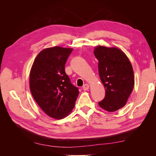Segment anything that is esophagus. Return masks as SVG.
I'll return each instance as SVG.
<instances>
[{
	"mask_svg": "<svg viewBox=\"0 0 156 156\" xmlns=\"http://www.w3.org/2000/svg\"><path fill=\"white\" fill-rule=\"evenodd\" d=\"M89 88H90V86H89V84H84V85L83 87V89L84 90V91L88 90L89 89Z\"/></svg>",
	"mask_w": 156,
	"mask_h": 156,
	"instance_id": "obj_1",
	"label": "esophagus"
}]
</instances>
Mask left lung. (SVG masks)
<instances>
[{"mask_svg": "<svg viewBox=\"0 0 156 156\" xmlns=\"http://www.w3.org/2000/svg\"><path fill=\"white\" fill-rule=\"evenodd\" d=\"M94 53L99 61V75L105 89V96L98 104L108 112H115L126 104L133 91V67L127 55L115 47L98 45Z\"/></svg>", "mask_w": 156, "mask_h": 156, "instance_id": "obj_1", "label": "left lung"}]
</instances>
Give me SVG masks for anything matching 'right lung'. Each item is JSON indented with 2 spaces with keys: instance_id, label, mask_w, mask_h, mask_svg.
<instances>
[{
  "instance_id": "obj_1",
  "label": "right lung",
  "mask_w": 156,
  "mask_h": 156,
  "mask_svg": "<svg viewBox=\"0 0 156 156\" xmlns=\"http://www.w3.org/2000/svg\"><path fill=\"white\" fill-rule=\"evenodd\" d=\"M73 49L55 46L41 51L31 67L32 95L47 115L62 119L75 107L79 90L70 83L65 64Z\"/></svg>"
}]
</instances>
